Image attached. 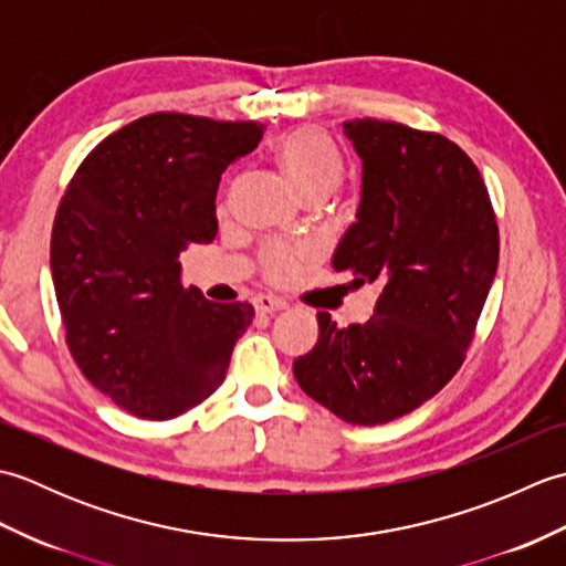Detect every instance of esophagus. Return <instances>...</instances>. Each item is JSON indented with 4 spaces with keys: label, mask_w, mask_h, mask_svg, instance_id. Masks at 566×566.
Returning <instances> with one entry per match:
<instances>
[{
    "label": "esophagus",
    "mask_w": 566,
    "mask_h": 566,
    "mask_svg": "<svg viewBox=\"0 0 566 566\" xmlns=\"http://www.w3.org/2000/svg\"><path fill=\"white\" fill-rule=\"evenodd\" d=\"M286 302L280 296H270V294H260L255 296V311L258 314H276V311H284Z\"/></svg>",
    "instance_id": "34e87169"
}]
</instances>
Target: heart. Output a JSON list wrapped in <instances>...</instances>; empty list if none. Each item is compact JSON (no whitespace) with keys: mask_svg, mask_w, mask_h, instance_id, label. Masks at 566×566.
I'll list each match as a JSON object with an SVG mask.
<instances>
[{"mask_svg":"<svg viewBox=\"0 0 566 566\" xmlns=\"http://www.w3.org/2000/svg\"><path fill=\"white\" fill-rule=\"evenodd\" d=\"M276 163L292 179L298 195L314 201L328 195L343 172V158L328 134L314 126H298L276 143ZM296 250L272 243L262 252V270L272 282L292 280L298 268Z\"/></svg>","mask_w":566,"mask_h":566,"instance_id":"1","label":"heart"}]
</instances>
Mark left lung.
Instances as JSON below:
<instances>
[{
  "mask_svg": "<svg viewBox=\"0 0 566 566\" xmlns=\"http://www.w3.org/2000/svg\"><path fill=\"white\" fill-rule=\"evenodd\" d=\"M343 130L363 182L331 264L381 294L375 316L347 328L318 311V340L294 359V377L347 423L377 426L460 369L496 276L499 226L482 175L452 140L377 118Z\"/></svg>",
  "mask_w": 566,
  "mask_h": 566,
  "instance_id": "obj_1",
  "label": "left lung"
}]
</instances>
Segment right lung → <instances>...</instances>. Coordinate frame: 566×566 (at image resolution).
<instances>
[{
    "instance_id": "1",
    "label": "right lung",
    "mask_w": 566,
    "mask_h": 566,
    "mask_svg": "<svg viewBox=\"0 0 566 566\" xmlns=\"http://www.w3.org/2000/svg\"><path fill=\"white\" fill-rule=\"evenodd\" d=\"M255 122L150 114L94 148L60 199L51 272L82 375L138 418L167 420L221 387L255 308L179 284V252L216 235L226 167L258 148Z\"/></svg>"
}]
</instances>
